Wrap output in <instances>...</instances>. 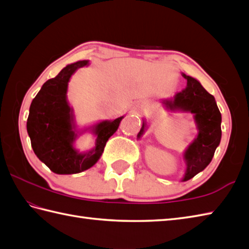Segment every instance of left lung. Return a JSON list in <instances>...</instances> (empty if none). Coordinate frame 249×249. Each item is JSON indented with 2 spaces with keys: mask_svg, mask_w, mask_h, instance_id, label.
I'll return each mask as SVG.
<instances>
[{
  "mask_svg": "<svg viewBox=\"0 0 249 249\" xmlns=\"http://www.w3.org/2000/svg\"><path fill=\"white\" fill-rule=\"evenodd\" d=\"M182 76L187 80L186 88L171 98L161 99L160 103L169 112L192 113L198 131L196 138L183 153L186 169L182 182H185L203 171L212 160L221 139V114L213 95L206 92L197 79L184 72ZM147 127V121L143 119L137 138L140 139Z\"/></svg>",
  "mask_w": 249,
  "mask_h": 249,
  "instance_id": "1",
  "label": "left lung"
}]
</instances>
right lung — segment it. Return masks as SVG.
I'll return each mask as SVG.
<instances>
[{
  "label": "right lung",
  "mask_w": 249,
  "mask_h": 249,
  "mask_svg": "<svg viewBox=\"0 0 249 249\" xmlns=\"http://www.w3.org/2000/svg\"><path fill=\"white\" fill-rule=\"evenodd\" d=\"M89 65L88 60L66 65L59 75L43 84L30 106L26 130L32 149L38 160L56 174L80 173L93 167L125 116L78 127L73 109L67 99L68 83L79 68ZM86 131L97 139L92 149L81 152L75 147V141Z\"/></svg>",
  "instance_id": "right-lung-1"
}]
</instances>
